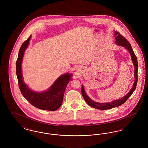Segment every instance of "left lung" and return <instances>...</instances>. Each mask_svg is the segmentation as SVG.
Returning a JSON list of instances; mask_svg holds the SVG:
<instances>
[{
	"label": "left lung",
	"instance_id": "1",
	"mask_svg": "<svg viewBox=\"0 0 148 148\" xmlns=\"http://www.w3.org/2000/svg\"><path fill=\"white\" fill-rule=\"evenodd\" d=\"M114 36L115 37V39L116 40L115 43L117 45L121 46V47L125 48V49H127L128 50V51L129 52V53L130 54L134 66L135 81H134V84L133 85V86H132L131 90L128 93H127L125 96H124L123 98L119 99L113 100V101H111L109 103H98V102H96V101L92 100V99L88 97V95L85 92L84 86H83V85H82V94L83 98L84 99L85 101L87 103V104L89 106H92L94 108L98 109L100 110H106V109H112L115 107H118L119 106L122 105L123 104H124L127 101V99L131 96V95L134 92L135 88H136L137 82H138V60H137V58L134 54V51L132 48L130 44L128 42V41L124 37H123L118 32L115 31Z\"/></svg>",
	"mask_w": 148,
	"mask_h": 148
}]
</instances>
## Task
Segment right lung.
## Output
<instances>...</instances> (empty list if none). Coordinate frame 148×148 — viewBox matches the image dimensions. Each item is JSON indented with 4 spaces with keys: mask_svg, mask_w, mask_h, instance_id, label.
Masks as SVG:
<instances>
[{
    "mask_svg": "<svg viewBox=\"0 0 148 148\" xmlns=\"http://www.w3.org/2000/svg\"><path fill=\"white\" fill-rule=\"evenodd\" d=\"M31 37L30 35L28 39L22 44L16 62V73L19 89L23 97L32 106L42 110L55 111L62 106L64 92L67 85L72 80L73 74L66 73L62 75L45 91L34 92L30 89L23 80L21 64L24 52L28 47Z\"/></svg>",
    "mask_w": 148,
    "mask_h": 148,
    "instance_id": "1",
    "label": "right lung"
}]
</instances>
